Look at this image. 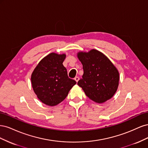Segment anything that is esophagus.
Instances as JSON below:
<instances>
[{"label":"esophagus","instance_id":"obj_1","mask_svg":"<svg viewBox=\"0 0 148 148\" xmlns=\"http://www.w3.org/2000/svg\"><path fill=\"white\" fill-rule=\"evenodd\" d=\"M79 79V77H76L75 78V80L76 82H77V83H78Z\"/></svg>","mask_w":148,"mask_h":148}]
</instances>
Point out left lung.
Returning a JSON list of instances; mask_svg holds the SVG:
<instances>
[{"mask_svg":"<svg viewBox=\"0 0 148 148\" xmlns=\"http://www.w3.org/2000/svg\"><path fill=\"white\" fill-rule=\"evenodd\" d=\"M77 56L84 71L78 85L86 95L97 103H103L112 97L119 82V73L114 64L96 49L79 52Z\"/></svg>","mask_w":148,"mask_h":148,"instance_id":"8db88e82","label":"left lung"}]
</instances>
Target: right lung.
Returning a JSON list of instances; mask_svg holds the SVG:
<instances>
[{"label":"right lung","mask_w":148,"mask_h":148,"mask_svg":"<svg viewBox=\"0 0 148 148\" xmlns=\"http://www.w3.org/2000/svg\"><path fill=\"white\" fill-rule=\"evenodd\" d=\"M65 54L51 53L39 62L31 75V84L38 99L44 104L54 106L63 101L74 85L63 65Z\"/></svg>","instance_id":"right-lung-1"}]
</instances>
